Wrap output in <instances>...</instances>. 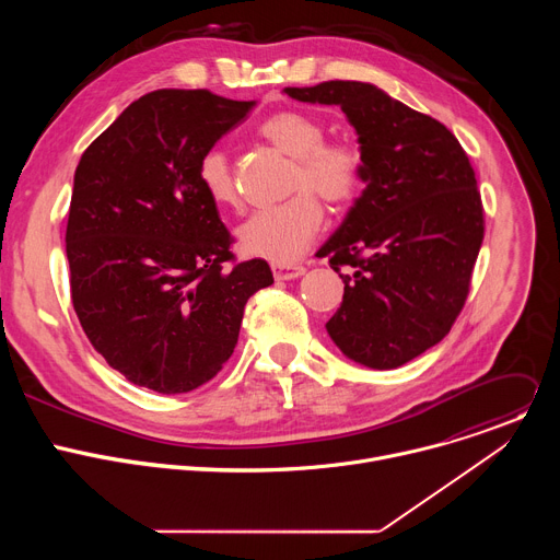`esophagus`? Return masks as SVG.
<instances>
[{
	"instance_id": "obj_1",
	"label": "esophagus",
	"mask_w": 560,
	"mask_h": 560,
	"mask_svg": "<svg viewBox=\"0 0 560 560\" xmlns=\"http://www.w3.org/2000/svg\"><path fill=\"white\" fill-rule=\"evenodd\" d=\"M272 275L277 281H290L305 275L303 266H272Z\"/></svg>"
}]
</instances>
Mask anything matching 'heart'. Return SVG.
Instances as JSON below:
<instances>
[{
    "label": "heart",
    "instance_id": "heart-1",
    "mask_svg": "<svg viewBox=\"0 0 560 560\" xmlns=\"http://www.w3.org/2000/svg\"><path fill=\"white\" fill-rule=\"evenodd\" d=\"M259 135L292 156L288 179L292 197L246 219L236 230V242L246 257L290 266L305 255L324 225V208L316 197L332 208L354 201L363 182V156L350 141L326 139L324 121L301 110L275 113L259 126ZM199 184L214 206H236L238 192L223 150L203 152Z\"/></svg>",
    "mask_w": 560,
    "mask_h": 560
}]
</instances>
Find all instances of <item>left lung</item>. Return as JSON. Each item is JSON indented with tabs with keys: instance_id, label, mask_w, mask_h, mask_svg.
I'll list each match as a JSON object with an SVG mask.
<instances>
[{
	"instance_id": "1",
	"label": "left lung",
	"mask_w": 560,
	"mask_h": 560,
	"mask_svg": "<svg viewBox=\"0 0 560 560\" xmlns=\"http://www.w3.org/2000/svg\"><path fill=\"white\" fill-rule=\"evenodd\" d=\"M283 93L341 106L363 156L365 190L316 253L346 283L326 330L354 363L404 365L436 346L465 305L486 230L474 168L441 121L372 84Z\"/></svg>"
}]
</instances>
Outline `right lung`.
I'll return each instance as SVG.
<instances>
[{"label": "right lung", "mask_w": 560, "mask_h": 560, "mask_svg": "<svg viewBox=\"0 0 560 560\" xmlns=\"http://www.w3.org/2000/svg\"><path fill=\"white\" fill-rule=\"evenodd\" d=\"M255 102L154 91L82 154L66 225L70 296L89 341L130 383L184 394L234 352L248 299L275 283L234 264L232 236L199 184V159Z\"/></svg>", "instance_id": "1"}]
</instances>
